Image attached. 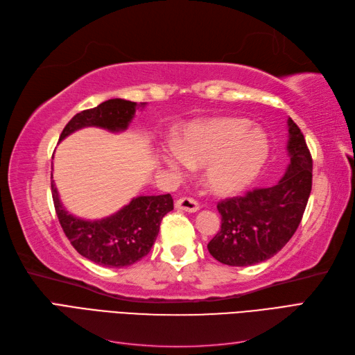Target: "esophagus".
I'll list each match as a JSON object with an SVG mask.
<instances>
[{"label":"esophagus","instance_id":"34e87169","mask_svg":"<svg viewBox=\"0 0 355 355\" xmlns=\"http://www.w3.org/2000/svg\"><path fill=\"white\" fill-rule=\"evenodd\" d=\"M175 206H176V209L188 211V213H196L200 210V204L194 198H188V197L179 198Z\"/></svg>","mask_w":355,"mask_h":355}]
</instances>
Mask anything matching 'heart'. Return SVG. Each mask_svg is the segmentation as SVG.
Returning a JSON list of instances; mask_svg holds the SVG:
<instances>
[{"instance_id": "obj_1", "label": "heart", "mask_w": 355, "mask_h": 355, "mask_svg": "<svg viewBox=\"0 0 355 355\" xmlns=\"http://www.w3.org/2000/svg\"><path fill=\"white\" fill-rule=\"evenodd\" d=\"M270 141L259 127L244 118H216L197 124L179 145L163 149L166 164L184 173L191 167H205L206 187L218 196H231L249 187L259 176Z\"/></svg>"}]
</instances>
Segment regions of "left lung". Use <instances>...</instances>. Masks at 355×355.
<instances>
[{
  "label": "left lung",
  "mask_w": 355,
  "mask_h": 355,
  "mask_svg": "<svg viewBox=\"0 0 355 355\" xmlns=\"http://www.w3.org/2000/svg\"><path fill=\"white\" fill-rule=\"evenodd\" d=\"M287 125L290 163L278 184L218 204L220 231L207 249L220 263L249 266L270 259L293 237L302 220L313 187V158L292 118Z\"/></svg>",
  "instance_id": "1"
}]
</instances>
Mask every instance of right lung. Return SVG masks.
Returning a JSON list of instances; mask_svg holds the SVG:
<instances>
[{
  "label": "right lung",
  "mask_w": 355,
  "mask_h": 355,
  "mask_svg": "<svg viewBox=\"0 0 355 355\" xmlns=\"http://www.w3.org/2000/svg\"><path fill=\"white\" fill-rule=\"evenodd\" d=\"M145 102L110 99L92 110L73 115L63 128L59 141L83 127H101L110 132H123L133 120L136 106ZM51 196L60 227L68 240L85 259L108 268L130 266L151 250L159 231V223L173 210V198L164 196H141L121 210L101 220H84L72 216L62 206L59 192L51 180Z\"/></svg>",
  "instance_id": "1"
}]
</instances>
